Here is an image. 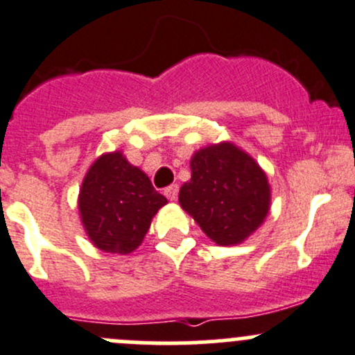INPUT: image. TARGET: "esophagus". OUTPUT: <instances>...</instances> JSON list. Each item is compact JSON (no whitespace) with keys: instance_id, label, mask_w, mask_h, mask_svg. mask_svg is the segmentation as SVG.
I'll return each mask as SVG.
<instances>
[{"instance_id":"1","label":"esophagus","mask_w":355,"mask_h":355,"mask_svg":"<svg viewBox=\"0 0 355 355\" xmlns=\"http://www.w3.org/2000/svg\"><path fill=\"white\" fill-rule=\"evenodd\" d=\"M164 196H166L170 201H177V196H178V185L173 184L170 185V187L164 189Z\"/></svg>"}]
</instances>
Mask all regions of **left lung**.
Segmentation results:
<instances>
[{"label":"left lung","mask_w":355,"mask_h":355,"mask_svg":"<svg viewBox=\"0 0 355 355\" xmlns=\"http://www.w3.org/2000/svg\"><path fill=\"white\" fill-rule=\"evenodd\" d=\"M191 170L178 202L213 243L239 244L263 223L270 187L250 154L230 142L213 144L192 156Z\"/></svg>","instance_id":"obj_1"}]
</instances>
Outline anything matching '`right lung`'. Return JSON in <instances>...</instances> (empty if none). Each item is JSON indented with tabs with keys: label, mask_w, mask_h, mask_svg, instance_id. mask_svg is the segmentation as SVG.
<instances>
[{
	"label": "right lung",
	"mask_w": 355,
	"mask_h": 355,
	"mask_svg": "<svg viewBox=\"0 0 355 355\" xmlns=\"http://www.w3.org/2000/svg\"><path fill=\"white\" fill-rule=\"evenodd\" d=\"M166 202L149 177L116 150L102 154L85 175L78 208L98 250L126 254L142 244L153 216Z\"/></svg>",
	"instance_id": "right-lung-1"
}]
</instances>
